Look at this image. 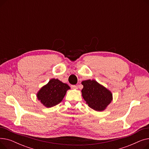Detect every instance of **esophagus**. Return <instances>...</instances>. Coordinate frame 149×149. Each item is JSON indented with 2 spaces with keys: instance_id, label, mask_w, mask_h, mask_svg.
<instances>
[{
  "instance_id": "1",
  "label": "esophagus",
  "mask_w": 149,
  "mask_h": 149,
  "mask_svg": "<svg viewBox=\"0 0 149 149\" xmlns=\"http://www.w3.org/2000/svg\"><path fill=\"white\" fill-rule=\"evenodd\" d=\"M70 87H71V88L73 89H78V87L75 85H71V86H70Z\"/></svg>"
}]
</instances>
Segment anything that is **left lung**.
Listing matches in <instances>:
<instances>
[{
	"instance_id": "left-lung-1",
	"label": "left lung",
	"mask_w": 149,
	"mask_h": 149,
	"mask_svg": "<svg viewBox=\"0 0 149 149\" xmlns=\"http://www.w3.org/2000/svg\"><path fill=\"white\" fill-rule=\"evenodd\" d=\"M83 88L82 96L88 106L97 111H103L111 103L112 94L103 86L95 80H84L81 82Z\"/></svg>"
}]
</instances>
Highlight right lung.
<instances>
[{"label": "right lung", "mask_w": 149, "mask_h": 149, "mask_svg": "<svg viewBox=\"0 0 149 149\" xmlns=\"http://www.w3.org/2000/svg\"><path fill=\"white\" fill-rule=\"evenodd\" d=\"M69 89L67 84L52 79L38 91L37 97L45 106L51 107L61 102Z\"/></svg>", "instance_id": "1"}]
</instances>
